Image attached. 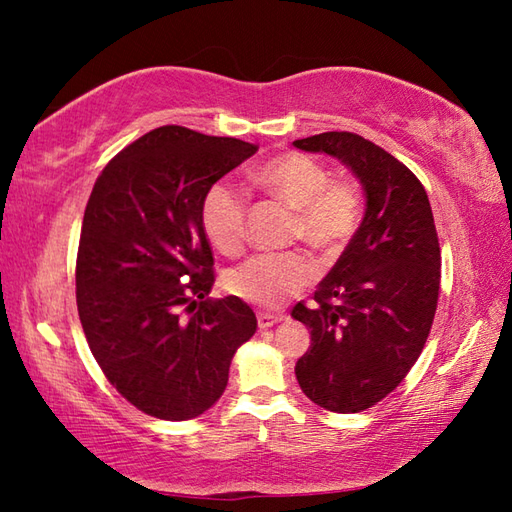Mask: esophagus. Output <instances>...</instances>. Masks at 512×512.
I'll return each mask as SVG.
<instances>
[{
	"mask_svg": "<svg viewBox=\"0 0 512 512\" xmlns=\"http://www.w3.org/2000/svg\"><path fill=\"white\" fill-rule=\"evenodd\" d=\"M286 317L284 314H270V312H259L257 314V325H259V330H268V328H273V325H277V323H281L284 321Z\"/></svg>",
	"mask_w": 512,
	"mask_h": 512,
	"instance_id": "34e87169",
	"label": "esophagus"
}]
</instances>
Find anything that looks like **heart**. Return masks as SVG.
<instances>
[{"instance_id":"obj_1","label":"heart","mask_w":512,"mask_h":512,"mask_svg":"<svg viewBox=\"0 0 512 512\" xmlns=\"http://www.w3.org/2000/svg\"><path fill=\"white\" fill-rule=\"evenodd\" d=\"M253 178L295 209L292 237L312 250L332 255L354 235L361 200L350 182L330 180L317 158L286 151L266 160ZM200 222L209 242L224 255H237L246 239V195L233 182L217 180L202 195ZM312 279V266L299 253L255 255L226 270L224 288L259 308H279Z\"/></svg>"}]
</instances>
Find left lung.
Returning a JSON list of instances; mask_svg holds the SVG:
<instances>
[{
    "instance_id": "obj_1",
    "label": "left lung",
    "mask_w": 512,
    "mask_h": 512,
    "mask_svg": "<svg viewBox=\"0 0 512 512\" xmlns=\"http://www.w3.org/2000/svg\"><path fill=\"white\" fill-rule=\"evenodd\" d=\"M350 169L365 215L314 303L292 317L310 328L295 374L314 405L356 413L383 400L418 361L438 308L440 244L427 191L385 149L350 132L295 140Z\"/></svg>"
}]
</instances>
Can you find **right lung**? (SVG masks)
<instances>
[{"label": "right lung", "instance_id": "obj_1", "mask_svg": "<svg viewBox=\"0 0 512 512\" xmlns=\"http://www.w3.org/2000/svg\"><path fill=\"white\" fill-rule=\"evenodd\" d=\"M255 151L158 127L107 162L85 206L76 257L85 339L118 394L154 418L211 409L257 330L242 299H209L213 253L200 222L204 191Z\"/></svg>", "mask_w": 512, "mask_h": 512}]
</instances>
